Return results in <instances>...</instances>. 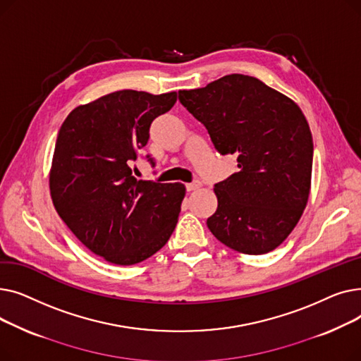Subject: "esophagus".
Listing matches in <instances>:
<instances>
[{
    "mask_svg": "<svg viewBox=\"0 0 361 361\" xmlns=\"http://www.w3.org/2000/svg\"><path fill=\"white\" fill-rule=\"evenodd\" d=\"M202 185V183H200V180H195L193 183H188V184H185V187H187V192H193V190H197V188Z\"/></svg>",
    "mask_w": 361,
    "mask_h": 361,
    "instance_id": "1",
    "label": "esophagus"
}]
</instances>
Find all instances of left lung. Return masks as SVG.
<instances>
[{"mask_svg":"<svg viewBox=\"0 0 361 361\" xmlns=\"http://www.w3.org/2000/svg\"><path fill=\"white\" fill-rule=\"evenodd\" d=\"M180 102L238 171L215 184L211 233L244 255L272 252L307 204L313 139L300 106L252 75L228 74L204 87L180 90Z\"/></svg>","mask_w":361,"mask_h":361,"instance_id":"8db88e82","label":"left lung"}]
</instances>
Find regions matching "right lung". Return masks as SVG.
I'll use <instances>...</instances> for the list:
<instances>
[{
	"mask_svg": "<svg viewBox=\"0 0 361 361\" xmlns=\"http://www.w3.org/2000/svg\"><path fill=\"white\" fill-rule=\"evenodd\" d=\"M176 101L177 92L117 90L74 108L59 131L49 173L55 211L109 263L143 262L176 228L184 184L136 180L130 168L149 140L152 121Z\"/></svg>",
	"mask_w": 361,
	"mask_h": 361,
	"instance_id": "add662e5",
	"label": "right lung"
}]
</instances>
